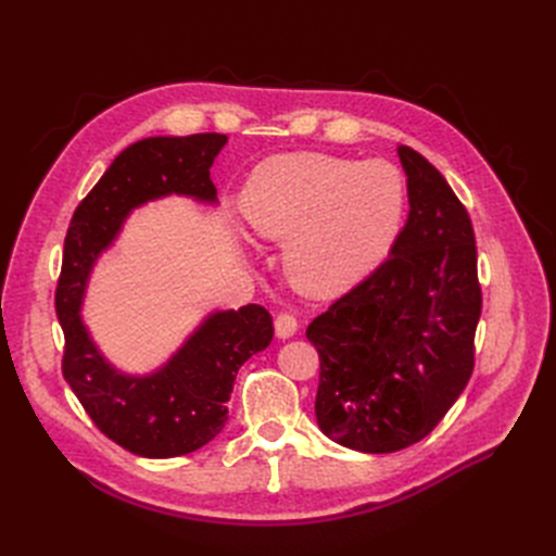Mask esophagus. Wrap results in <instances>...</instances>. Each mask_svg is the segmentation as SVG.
Here are the masks:
<instances>
[{
    "instance_id": "34e87169",
    "label": "esophagus",
    "mask_w": 556,
    "mask_h": 556,
    "mask_svg": "<svg viewBox=\"0 0 556 556\" xmlns=\"http://www.w3.org/2000/svg\"><path fill=\"white\" fill-rule=\"evenodd\" d=\"M299 329V323L296 317L292 313H280L276 317V336L278 339H290V336H294Z\"/></svg>"
}]
</instances>
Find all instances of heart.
<instances>
[{"label":"heart","mask_w":556,"mask_h":556,"mask_svg":"<svg viewBox=\"0 0 556 556\" xmlns=\"http://www.w3.org/2000/svg\"><path fill=\"white\" fill-rule=\"evenodd\" d=\"M241 213L260 241L285 243V274L299 292L333 296L392 250L406 213V182L384 160L278 155L250 174Z\"/></svg>","instance_id":"heart-1"}]
</instances>
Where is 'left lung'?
<instances>
[{"mask_svg":"<svg viewBox=\"0 0 556 556\" xmlns=\"http://www.w3.org/2000/svg\"><path fill=\"white\" fill-rule=\"evenodd\" d=\"M396 153L410 211L390 257L306 329L319 355L317 427L368 454L422 441L445 417L473 374L482 308L464 204L417 150Z\"/></svg>","mask_w":556,"mask_h":556,"instance_id":"left-lung-1","label":"left lung"}]
</instances>
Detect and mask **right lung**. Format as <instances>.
Returning a JSON list of instances; mask_svg holds the SVG:
<instances>
[{
    "instance_id": "add662e5",
    "label": "right lung",
    "mask_w": 556,
    "mask_h": 556,
    "mask_svg": "<svg viewBox=\"0 0 556 556\" xmlns=\"http://www.w3.org/2000/svg\"><path fill=\"white\" fill-rule=\"evenodd\" d=\"M225 143V134L131 143L80 201L64 239L55 292L64 380L99 431L139 457H180L213 441L227 422L239 368L274 339L271 315L257 304L215 311L160 368L139 376L104 357L80 315L92 268L131 211L172 194L217 204L211 166Z\"/></svg>"
}]
</instances>
